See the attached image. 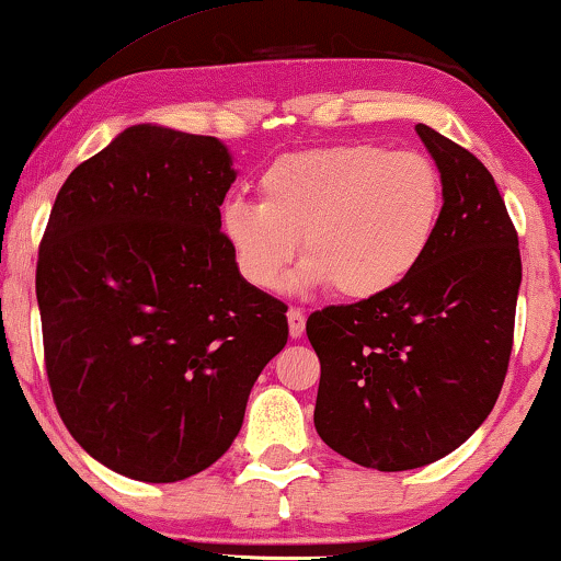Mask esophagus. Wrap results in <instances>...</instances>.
Here are the masks:
<instances>
[{"label":"esophagus","mask_w":561,"mask_h":561,"mask_svg":"<svg viewBox=\"0 0 561 561\" xmlns=\"http://www.w3.org/2000/svg\"><path fill=\"white\" fill-rule=\"evenodd\" d=\"M306 329V313L301 309H288V332L294 340L304 334Z\"/></svg>","instance_id":"34e87169"}]
</instances>
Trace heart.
<instances>
[{
  "label": "heart",
  "instance_id": "b5f03b06",
  "mask_svg": "<svg viewBox=\"0 0 561 561\" xmlns=\"http://www.w3.org/2000/svg\"><path fill=\"white\" fill-rule=\"evenodd\" d=\"M260 202L229 198L219 232L250 286L275 290L298 252L306 286L350 301L403 283L432 250L444 181L424 152L342 142L275 158L257 181Z\"/></svg>",
  "mask_w": 561,
  "mask_h": 561
}]
</instances>
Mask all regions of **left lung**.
Segmentation results:
<instances>
[{
    "label": "left lung",
    "mask_w": 561,
    "mask_h": 561,
    "mask_svg": "<svg viewBox=\"0 0 561 561\" xmlns=\"http://www.w3.org/2000/svg\"><path fill=\"white\" fill-rule=\"evenodd\" d=\"M444 181L432 250L388 294L306 321L321 363L313 426L380 472L432 465L470 439L501 396L520 286L518 234L493 175L432 127Z\"/></svg>",
    "instance_id": "8db88e82"
}]
</instances>
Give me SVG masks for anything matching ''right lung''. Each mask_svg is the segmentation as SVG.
<instances>
[{"mask_svg":"<svg viewBox=\"0 0 561 561\" xmlns=\"http://www.w3.org/2000/svg\"><path fill=\"white\" fill-rule=\"evenodd\" d=\"M217 137L137 125L60 186L37 252L45 373L91 457L142 482L206 470L240 434L288 306L219 232L234 183Z\"/></svg>","mask_w":561,"mask_h":561,"instance_id":"1","label":"right lung"}]
</instances>
